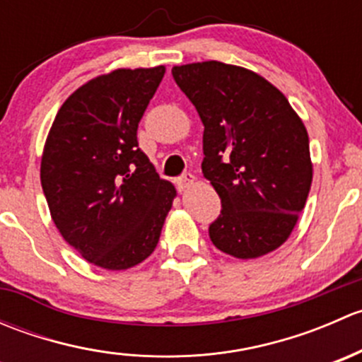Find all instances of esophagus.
Returning a JSON list of instances; mask_svg holds the SVG:
<instances>
[{"instance_id": "obj_1", "label": "esophagus", "mask_w": 362, "mask_h": 362, "mask_svg": "<svg viewBox=\"0 0 362 362\" xmlns=\"http://www.w3.org/2000/svg\"><path fill=\"white\" fill-rule=\"evenodd\" d=\"M196 177L192 173H184L182 177L177 178V189L178 191H185V189L191 187L192 184H194Z\"/></svg>"}]
</instances>
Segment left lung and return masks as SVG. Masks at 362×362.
<instances>
[{
	"instance_id": "8db88e82",
	"label": "left lung",
	"mask_w": 362,
	"mask_h": 362,
	"mask_svg": "<svg viewBox=\"0 0 362 362\" xmlns=\"http://www.w3.org/2000/svg\"><path fill=\"white\" fill-rule=\"evenodd\" d=\"M198 110L204 178L222 210L211 243L238 259L279 249L294 229L312 185L308 133L268 80L218 61L171 69Z\"/></svg>"
}]
</instances>
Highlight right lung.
Segmentation results:
<instances>
[{"mask_svg": "<svg viewBox=\"0 0 362 362\" xmlns=\"http://www.w3.org/2000/svg\"><path fill=\"white\" fill-rule=\"evenodd\" d=\"M163 76L164 66H156L90 80L64 101L47 138L40 178L54 224L100 268L145 261L177 192L136 138Z\"/></svg>", "mask_w": 362, "mask_h": 362, "instance_id": "obj_1", "label": "right lung"}]
</instances>
